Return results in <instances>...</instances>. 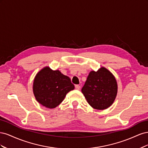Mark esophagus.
<instances>
[{"label": "esophagus", "mask_w": 148, "mask_h": 148, "mask_svg": "<svg viewBox=\"0 0 148 148\" xmlns=\"http://www.w3.org/2000/svg\"><path fill=\"white\" fill-rule=\"evenodd\" d=\"M75 89H77V90H79V89H80V86H79V85H78V84L75 85Z\"/></svg>", "instance_id": "34e87169"}]
</instances>
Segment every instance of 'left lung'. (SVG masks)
Returning a JSON list of instances; mask_svg holds the SVG:
<instances>
[{
	"label": "left lung",
	"instance_id": "1",
	"mask_svg": "<svg viewBox=\"0 0 148 148\" xmlns=\"http://www.w3.org/2000/svg\"><path fill=\"white\" fill-rule=\"evenodd\" d=\"M82 91L92 108L104 110L109 107L115 99L117 81L110 71L101 67L97 71L89 73Z\"/></svg>",
	"mask_w": 148,
	"mask_h": 148
}]
</instances>
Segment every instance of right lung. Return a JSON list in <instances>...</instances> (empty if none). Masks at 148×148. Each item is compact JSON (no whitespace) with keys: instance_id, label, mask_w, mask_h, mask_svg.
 <instances>
[{"instance_id":"1","label":"right lung","mask_w":148,"mask_h":148,"mask_svg":"<svg viewBox=\"0 0 148 148\" xmlns=\"http://www.w3.org/2000/svg\"><path fill=\"white\" fill-rule=\"evenodd\" d=\"M74 88L69 77L48 66L44 67L36 75L33 88L36 99L49 109L59 106L66 94Z\"/></svg>"}]
</instances>
